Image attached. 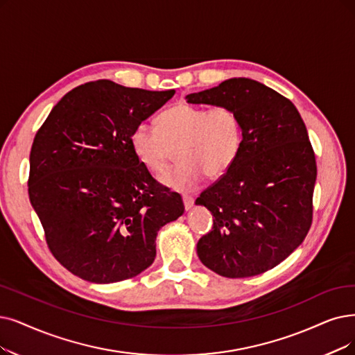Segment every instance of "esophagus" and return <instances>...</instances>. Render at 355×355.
<instances>
[{
	"label": "esophagus",
	"instance_id": "1",
	"mask_svg": "<svg viewBox=\"0 0 355 355\" xmlns=\"http://www.w3.org/2000/svg\"><path fill=\"white\" fill-rule=\"evenodd\" d=\"M182 200H183V205H185V209H187V211L192 208V205H193V198H192L191 195H183Z\"/></svg>",
	"mask_w": 355,
	"mask_h": 355
}]
</instances>
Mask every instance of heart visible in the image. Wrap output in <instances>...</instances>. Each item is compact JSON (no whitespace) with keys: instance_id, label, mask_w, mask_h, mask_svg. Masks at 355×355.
Here are the masks:
<instances>
[{"instance_id":"heart-1","label":"heart","mask_w":355,"mask_h":355,"mask_svg":"<svg viewBox=\"0 0 355 355\" xmlns=\"http://www.w3.org/2000/svg\"><path fill=\"white\" fill-rule=\"evenodd\" d=\"M157 130L138 125L131 134V148L150 173L160 175L173 159L179 163L160 180L176 191H191L208 179L223 178L236 163L243 143L242 121L229 106L211 109L176 105L162 112Z\"/></svg>"}]
</instances>
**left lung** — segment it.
<instances>
[{"mask_svg":"<svg viewBox=\"0 0 355 355\" xmlns=\"http://www.w3.org/2000/svg\"><path fill=\"white\" fill-rule=\"evenodd\" d=\"M187 98L234 109L243 128L236 163L195 201L214 217L198 257L227 278L266 272L302 245L313 220L318 168L306 125L287 97L250 78Z\"/></svg>","mask_w":355,"mask_h":355,"instance_id":"obj_1","label":"left lung"}]
</instances>
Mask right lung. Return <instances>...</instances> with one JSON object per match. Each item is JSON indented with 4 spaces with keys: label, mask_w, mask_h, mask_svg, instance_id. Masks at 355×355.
<instances>
[{
    "label": "right lung",
    "mask_w": 355,
    "mask_h": 355,
    "mask_svg": "<svg viewBox=\"0 0 355 355\" xmlns=\"http://www.w3.org/2000/svg\"><path fill=\"white\" fill-rule=\"evenodd\" d=\"M173 94L90 81L39 128L29 198L49 250L74 275L110 284L141 274L154 262L157 232L185 211L131 148L134 128Z\"/></svg>",
    "instance_id": "add662e5"
}]
</instances>
